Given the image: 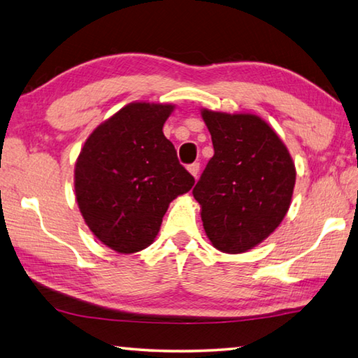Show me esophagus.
Returning <instances> with one entry per match:
<instances>
[{
  "instance_id": "obj_1",
  "label": "esophagus",
  "mask_w": 358,
  "mask_h": 358,
  "mask_svg": "<svg viewBox=\"0 0 358 358\" xmlns=\"http://www.w3.org/2000/svg\"><path fill=\"white\" fill-rule=\"evenodd\" d=\"M187 169H189V173L196 179L198 174H199V163H192V165L187 166Z\"/></svg>"
}]
</instances>
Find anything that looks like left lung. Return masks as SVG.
<instances>
[{
	"label": "left lung",
	"mask_w": 358,
	"mask_h": 358,
	"mask_svg": "<svg viewBox=\"0 0 358 358\" xmlns=\"http://www.w3.org/2000/svg\"><path fill=\"white\" fill-rule=\"evenodd\" d=\"M214 157L193 189L217 250L245 253L267 239L289 210L296 166L285 143L259 116L201 110Z\"/></svg>",
	"instance_id": "8db88e82"
}]
</instances>
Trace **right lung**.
Segmentation results:
<instances>
[{"label": "right lung", "mask_w": 358, "mask_h": 358, "mask_svg": "<svg viewBox=\"0 0 358 358\" xmlns=\"http://www.w3.org/2000/svg\"><path fill=\"white\" fill-rule=\"evenodd\" d=\"M173 110L169 103L125 105L94 129L75 163V198L85 223L117 253L149 247L169 203L195 184L163 135Z\"/></svg>", "instance_id": "right-lung-1"}]
</instances>
